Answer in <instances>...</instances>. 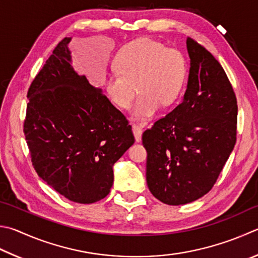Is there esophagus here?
<instances>
[{
  "mask_svg": "<svg viewBox=\"0 0 258 258\" xmlns=\"http://www.w3.org/2000/svg\"><path fill=\"white\" fill-rule=\"evenodd\" d=\"M132 131H133V134H134V138H135V141L140 142L142 139V127L139 125H132Z\"/></svg>",
  "mask_w": 258,
  "mask_h": 258,
  "instance_id": "esophagus-1",
  "label": "esophagus"
}]
</instances>
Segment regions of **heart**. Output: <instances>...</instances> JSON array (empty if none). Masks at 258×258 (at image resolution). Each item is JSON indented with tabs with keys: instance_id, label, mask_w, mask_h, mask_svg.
Returning <instances> with one entry per match:
<instances>
[{
	"instance_id": "heart-1",
	"label": "heart",
	"mask_w": 258,
	"mask_h": 258,
	"mask_svg": "<svg viewBox=\"0 0 258 258\" xmlns=\"http://www.w3.org/2000/svg\"><path fill=\"white\" fill-rule=\"evenodd\" d=\"M186 62L175 48L151 38L134 40L125 46L115 58V70L106 73L102 87L107 97L118 108L132 107L135 119L147 120L169 106L182 91L186 80Z\"/></svg>"
}]
</instances>
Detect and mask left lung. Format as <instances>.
<instances>
[{"mask_svg": "<svg viewBox=\"0 0 258 258\" xmlns=\"http://www.w3.org/2000/svg\"><path fill=\"white\" fill-rule=\"evenodd\" d=\"M190 68L184 99L142 135L147 182L154 198L181 205L217 181L237 139V98L214 56L186 39Z\"/></svg>", "mask_w": 258, "mask_h": 258, "instance_id": "left-lung-1", "label": "left lung"}]
</instances>
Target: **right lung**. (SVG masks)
Here are the masks:
<instances>
[{
    "mask_svg": "<svg viewBox=\"0 0 258 258\" xmlns=\"http://www.w3.org/2000/svg\"><path fill=\"white\" fill-rule=\"evenodd\" d=\"M59 41L28 90L23 133L38 176L81 204L109 194L113 166L134 143L125 116L71 65Z\"/></svg>",
    "mask_w": 258,
    "mask_h": 258,
    "instance_id": "obj_1",
    "label": "right lung"
}]
</instances>
